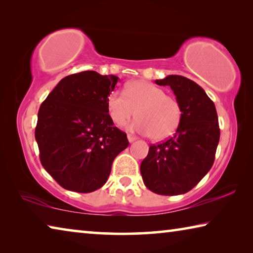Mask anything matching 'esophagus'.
I'll list each match as a JSON object with an SVG mask.
<instances>
[{"mask_svg":"<svg viewBox=\"0 0 253 253\" xmlns=\"http://www.w3.org/2000/svg\"><path fill=\"white\" fill-rule=\"evenodd\" d=\"M127 138H128V142H129V143H132V142H135V140L137 139V137H136V136H134V135L128 134V135H127Z\"/></svg>","mask_w":253,"mask_h":253,"instance_id":"1","label":"esophagus"}]
</instances>
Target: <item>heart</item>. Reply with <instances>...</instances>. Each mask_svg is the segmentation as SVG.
I'll return each instance as SVG.
<instances>
[{"mask_svg":"<svg viewBox=\"0 0 253 253\" xmlns=\"http://www.w3.org/2000/svg\"><path fill=\"white\" fill-rule=\"evenodd\" d=\"M109 117L116 126H125L135 116L129 129L149 135L154 140L172 136L182 122L183 110L174 96L146 80L128 83L124 92L114 91L107 98Z\"/></svg>","mask_w":253,"mask_h":253,"instance_id":"1","label":"heart"}]
</instances>
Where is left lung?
Here are the masks:
<instances>
[{
  "instance_id": "1",
  "label": "left lung",
  "mask_w": 253,
  "mask_h": 253,
  "mask_svg": "<svg viewBox=\"0 0 253 253\" xmlns=\"http://www.w3.org/2000/svg\"><path fill=\"white\" fill-rule=\"evenodd\" d=\"M155 83L169 85L182 106L183 116L172 137L149 146L140 174L154 193L184 194L207 175L214 163L220 139L216 109L203 89L185 77L170 75Z\"/></svg>"
}]
</instances>
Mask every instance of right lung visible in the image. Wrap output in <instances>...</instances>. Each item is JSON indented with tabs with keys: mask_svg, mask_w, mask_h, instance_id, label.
I'll return each instance as SVG.
<instances>
[{
	"mask_svg": "<svg viewBox=\"0 0 253 253\" xmlns=\"http://www.w3.org/2000/svg\"><path fill=\"white\" fill-rule=\"evenodd\" d=\"M117 81L116 76L96 71L67 76L40 106L34 135L41 164L66 190L90 193L100 188L115 157L129 145L107 109Z\"/></svg>",
	"mask_w": 253,
	"mask_h": 253,
	"instance_id": "1",
	"label": "right lung"
}]
</instances>
